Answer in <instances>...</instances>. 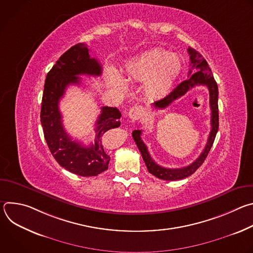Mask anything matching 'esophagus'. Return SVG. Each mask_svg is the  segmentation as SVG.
Here are the masks:
<instances>
[{"label": "esophagus", "instance_id": "obj_1", "mask_svg": "<svg viewBox=\"0 0 253 253\" xmlns=\"http://www.w3.org/2000/svg\"><path fill=\"white\" fill-rule=\"evenodd\" d=\"M144 114V109L142 106H133L130 108L128 112V116L132 121H137L142 118Z\"/></svg>", "mask_w": 253, "mask_h": 253}]
</instances>
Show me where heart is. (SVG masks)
<instances>
[{
	"label": "heart",
	"mask_w": 253,
	"mask_h": 253,
	"mask_svg": "<svg viewBox=\"0 0 253 253\" xmlns=\"http://www.w3.org/2000/svg\"><path fill=\"white\" fill-rule=\"evenodd\" d=\"M181 69V60L177 55L153 48L138 54L126 62L124 78L129 82L146 81L144 86L146 95L157 99L170 91ZM111 83L115 89L121 92L127 90L126 82L116 72H112Z\"/></svg>",
	"instance_id": "obj_1"
}]
</instances>
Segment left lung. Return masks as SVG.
Listing matches in <instances>:
<instances>
[{"instance_id": "1", "label": "left lung", "mask_w": 253, "mask_h": 253, "mask_svg": "<svg viewBox=\"0 0 253 253\" xmlns=\"http://www.w3.org/2000/svg\"><path fill=\"white\" fill-rule=\"evenodd\" d=\"M189 57H190V65L191 69L189 70L188 76L189 78L183 82L180 83L170 94H168L163 99L156 101L153 103V106L155 109H164L167 106H169L173 101L180 98L181 96L185 95L191 88H193L196 85H203L206 86L209 90V103H210V109H211V131L206 143V146L202 153L199 155V157L190 165L182 168H165L160 165H158L150 156L148 149L145 144L141 139V130H134L132 132L133 139L135 143L137 144V147L141 152L142 158L146 164V167L152 175L156 176L159 179L168 180V181H173V180H179L183 179L191 174H193L204 162L206 159L216 136V133L218 131L219 126V116H218V87L217 83L214 80V77L212 75L211 69L209 68L206 60L202 57V55L197 52L195 49L189 47L187 49ZM197 68L198 71L195 74L192 72V70ZM194 74L192 75V73Z\"/></svg>"}]
</instances>
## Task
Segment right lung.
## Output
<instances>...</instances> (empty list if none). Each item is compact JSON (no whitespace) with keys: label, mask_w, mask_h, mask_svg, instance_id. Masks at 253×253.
I'll return each instance as SVG.
<instances>
[{"label":"right lung","mask_w":253,"mask_h":253,"mask_svg":"<svg viewBox=\"0 0 253 253\" xmlns=\"http://www.w3.org/2000/svg\"><path fill=\"white\" fill-rule=\"evenodd\" d=\"M102 66L89 55L85 44L66 51L47 74L41 106V123L47 145L56 161L66 170L84 177L96 176L108 169L110 156L105 151L104 134L120 126L121 113L117 108L102 107L96 122V139L86 147L73 141L63 126L59 102L66 88L80 84V75L100 76Z\"/></svg>","instance_id":"add662e5"}]
</instances>
